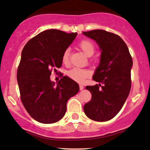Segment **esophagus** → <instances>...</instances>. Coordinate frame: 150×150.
<instances>
[{"label": "esophagus", "mask_w": 150, "mask_h": 150, "mask_svg": "<svg viewBox=\"0 0 150 150\" xmlns=\"http://www.w3.org/2000/svg\"><path fill=\"white\" fill-rule=\"evenodd\" d=\"M84 89V86L82 85H80V90H82Z\"/></svg>", "instance_id": "1"}]
</instances>
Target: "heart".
Returning <instances> with one entry per match:
<instances>
[{"label":"heart","mask_w":150,"mask_h":150,"mask_svg":"<svg viewBox=\"0 0 150 150\" xmlns=\"http://www.w3.org/2000/svg\"><path fill=\"white\" fill-rule=\"evenodd\" d=\"M78 46L80 48V49L83 51L84 53L88 56H92L95 51V46L92 41L89 40V39L82 40L79 43ZM70 54V51L69 49H65L62 54L61 60L64 64H68L69 63ZM89 75H90V71L89 70L77 68V67L73 68V69L70 70L68 72V75L70 78L79 82H84L85 79L89 76Z\"/></svg>","instance_id":"b5f03b06"}]
</instances>
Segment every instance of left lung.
I'll return each mask as SVG.
<instances>
[{"mask_svg": "<svg viewBox=\"0 0 150 150\" xmlns=\"http://www.w3.org/2000/svg\"><path fill=\"white\" fill-rule=\"evenodd\" d=\"M82 33L94 39L101 51L100 63L92 77L99 84L85 87L92 99L85 104L84 111L93 120L107 121L119 112L128 97L132 59L128 46L117 34L102 30Z\"/></svg>", "mask_w": 150, "mask_h": 150, "instance_id": "1", "label": "left lung"}]
</instances>
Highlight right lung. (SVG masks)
<instances>
[{
    "mask_svg": "<svg viewBox=\"0 0 150 150\" xmlns=\"http://www.w3.org/2000/svg\"><path fill=\"white\" fill-rule=\"evenodd\" d=\"M77 33L48 30L31 39L22 51L18 68L20 98L25 109L42 123H56L64 116L67 101L79 92L76 82L67 76L55 85L50 75L62 65V54Z\"/></svg>",
    "mask_w": 150,
    "mask_h": 150,
    "instance_id": "right-lung-1",
    "label": "right lung"
}]
</instances>
